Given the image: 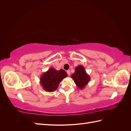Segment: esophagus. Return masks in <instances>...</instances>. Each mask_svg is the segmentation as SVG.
<instances>
[{
	"instance_id": "34e87169",
	"label": "esophagus",
	"mask_w": 131,
	"mask_h": 131,
	"mask_svg": "<svg viewBox=\"0 0 131 131\" xmlns=\"http://www.w3.org/2000/svg\"><path fill=\"white\" fill-rule=\"evenodd\" d=\"M67 74H68V75H70V71L69 70H67Z\"/></svg>"
}]
</instances>
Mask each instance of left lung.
<instances>
[{"label":"left lung","mask_w":131,"mask_h":131,"mask_svg":"<svg viewBox=\"0 0 131 131\" xmlns=\"http://www.w3.org/2000/svg\"><path fill=\"white\" fill-rule=\"evenodd\" d=\"M71 78L73 79L77 86L80 90L84 89L90 80L89 75L86 73L84 67L81 65L75 68V72L72 75Z\"/></svg>","instance_id":"left-lung-1"}]
</instances>
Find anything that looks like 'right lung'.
Returning a JSON list of instances; mask_svg holds the SVG:
<instances>
[{
  "instance_id": "right-lung-1",
  "label": "right lung",
  "mask_w": 131,
  "mask_h": 131,
  "mask_svg": "<svg viewBox=\"0 0 131 131\" xmlns=\"http://www.w3.org/2000/svg\"><path fill=\"white\" fill-rule=\"evenodd\" d=\"M67 77V74L65 70H57L54 68H51L41 75L40 83L43 90L51 92L58 88L59 83Z\"/></svg>"
}]
</instances>
